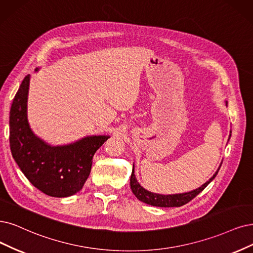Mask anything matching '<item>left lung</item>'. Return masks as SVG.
<instances>
[{"label":"left lung","mask_w":253,"mask_h":253,"mask_svg":"<svg viewBox=\"0 0 253 253\" xmlns=\"http://www.w3.org/2000/svg\"><path fill=\"white\" fill-rule=\"evenodd\" d=\"M218 171L214 173V175L208 182H205L197 190H194L189 193L179 194V195H160V194L150 193L147 190H145L144 188H142L141 184H139L135 179L134 169H133L131 173V177H130V188H131V191L135 195V197L138 200H141L142 202H145L146 204L153 205V207H158V208H179L190 202L191 200H193L196 196L207 188V186L210 184V182L214 178V177H216V175L218 174Z\"/></svg>","instance_id":"1"}]
</instances>
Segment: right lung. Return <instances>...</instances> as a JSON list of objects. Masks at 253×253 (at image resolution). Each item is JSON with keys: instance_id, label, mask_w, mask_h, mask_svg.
Here are the masks:
<instances>
[{"instance_id": "obj_1", "label": "right lung", "mask_w": 253, "mask_h": 253, "mask_svg": "<svg viewBox=\"0 0 253 253\" xmlns=\"http://www.w3.org/2000/svg\"><path fill=\"white\" fill-rule=\"evenodd\" d=\"M30 75L13 98L9 117V143L15 163L36 189L52 197L78 193L90 173L92 157L109 136H87L69 146L51 147L36 137L28 124Z\"/></svg>"}]
</instances>
